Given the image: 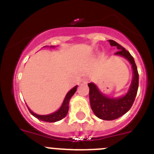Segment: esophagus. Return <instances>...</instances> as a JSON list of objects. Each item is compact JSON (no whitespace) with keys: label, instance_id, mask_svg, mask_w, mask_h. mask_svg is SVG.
<instances>
[{"label":"esophagus","instance_id":"34e87169","mask_svg":"<svg viewBox=\"0 0 154 154\" xmlns=\"http://www.w3.org/2000/svg\"><path fill=\"white\" fill-rule=\"evenodd\" d=\"M88 82H89L88 78H84L82 79V82L84 83V84H87V83H88Z\"/></svg>","mask_w":154,"mask_h":154}]
</instances>
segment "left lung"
Wrapping results in <instances>:
<instances>
[{"mask_svg": "<svg viewBox=\"0 0 154 154\" xmlns=\"http://www.w3.org/2000/svg\"><path fill=\"white\" fill-rule=\"evenodd\" d=\"M111 46L116 47L119 51L116 55H119L128 60L133 69V78L129 90L123 97L110 98L105 96L98 90L94 83H89V98L91 107L98 118L103 120H113L126 113L132 106L138 88V72L134 60L130 53L117 42L109 40Z\"/></svg>", "mask_w": 154, "mask_h": 154, "instance_id": "obj_1", "label": "left lung"}]
</instances>
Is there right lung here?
I'll return each mask as SVG.
<instances>
[{"label": "right lung", "instance_id": "1", "mask_svg": "<svg viewBox=\"0 0 154 154\" xmlns=\"http://www.w3.org/2000/svg\"><path fill=\"white\" fill-rule=\"evenodd\" d=\"M77 87L78 86L76 85L73 88H72L67 93V94L66 95L65 99H64L63 102L62 103V106H60L59 109L56 112H53V113L49 114V115H38V114L35 113V112H32L29 107V112H31L32 116H34L35 118L38 119L42 120V121H44V122H57V121H60L62 119H63L64 117L66 116L67 112L69 111V102L70 98L72 97L73 94H75V92L76 91V89H77Z\"/></svg>", "mask_w": 154, "mask_h": 154}]
</instances>
